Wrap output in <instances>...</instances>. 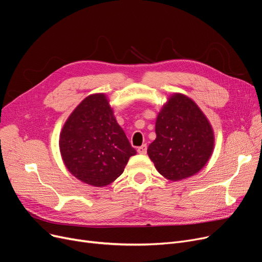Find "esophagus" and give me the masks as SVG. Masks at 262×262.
<instances>
[{
    "label": "esophagus",
    "mask_w": 262,
    "mask_h": 262,
    "mask_svg": "<svg viewBox=\"0 0 262 262\" xmlns=\"http://www.w3.org/2000/svg\"><path fill=\"white\" fill-rule=\"evenodd\" d=\"M146 149H147V147H146V144H142L141 146H139V147H138V150H137V151H138V153H139V154H142V155H143V154H145V153H146Z\"/></svg>",
    "instance_id": "34e87169"
}]
</instances>
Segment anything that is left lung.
I'll list each match as a JSON object with an SVG mask.
<instances>
[{
    "instance_id": "left-lung-1",
    "label": "left lung",
    "mask_w": 262,
    "mask_h": 262,
    "mask_svg": "<svg viewBox=\"0 0 262 262\" xmlns=\"http://www.w3.org/2000/svg\"><path fill=\"white\" fill-rule=\"evenodd\" d=\"M156 139L147 155L157 171L170 181L195 176L212 156L215 136L199 106L185 94L173 93L158 112Z\"/></svg>"
}]
</instances>
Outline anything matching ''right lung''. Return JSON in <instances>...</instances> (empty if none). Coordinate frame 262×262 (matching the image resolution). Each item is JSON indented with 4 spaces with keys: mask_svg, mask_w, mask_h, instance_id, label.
<instances>
[{
    "mask_svg": "<svg viewBox=\"0 0 262 262\" xmlns=\"http://www.w3.org/2000/svg\"><path fill=\"white\" fill-rule=\"evenodd\" d=\"M59 147L68 171L95 187L116 181L129 157L137 154L105 93L86 96L74 109L60 133Z\"/></svg>",
    "mask_w": 262,
    "mask_h": 262,
    "instance_id": "1",
    "label": "right lung"
}]
</instances>
